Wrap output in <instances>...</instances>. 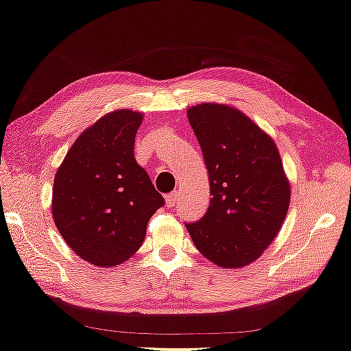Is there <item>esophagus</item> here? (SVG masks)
<instances>
[{
    "label": "esophagus",
    "mask_w": 351,
    "mask_h": 351,
    "mask_svg": "<svg viewBox=\"0 0 351 351\" xmlns=\"http://www.w3.org/2000/svg\"><path fill=\"white\" fill-rule=\"evenodd\" d=\"M178 200H180V192L175 191V192H171V193H169V195H167L165 203H167V206H169V208H173L178 203Z\"/></svg>",
    "instance_id": "esophagus-1"
}]
</instances>
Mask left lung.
<instances>
[{
    "label": "left lung",
    "instance_id": "obj_1",
    "mask_svg": "<svg viewBox=\"0 0 351 351\" xmlns=\"http://www.w3.org/2000/svg\"><path fill=\"white\" fill-rule=\"evenodd\" d=\"M205 159L211 200L200 221L186 223L200 254L222 268H241L274 241L290 205V182L274 140L223 104L187 110Z\"/></svg>",
    "mask_w": 351,
    "mask_h": 351
}]
</instances>
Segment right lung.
I'll return each instance as SVG.
<instances>
[{"instance_id":"1","label":"right lung","mask_w":351,"mask_h":351,"mask_svg":"<svg viewBox=\"0 0 351 351\" xmlns=\"http://www.w3.org/2000/svg\"><path fill=\"white\" fill-rule=\"evenodd\" d=\"M143 114L121 108L78 135L55 175L51 214L78 257L117 266L137 252L164 197L134 158Z\"/></svg>"}]
</instances>
